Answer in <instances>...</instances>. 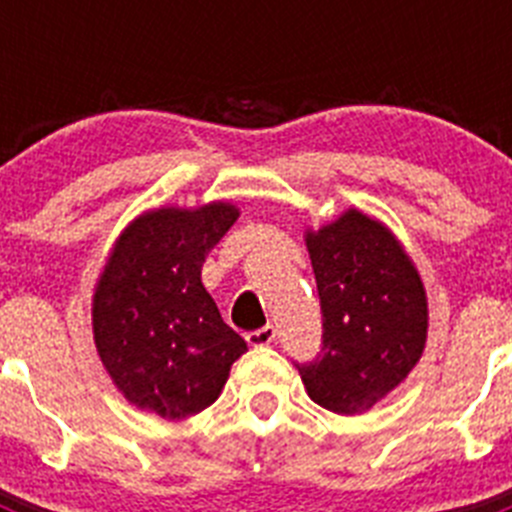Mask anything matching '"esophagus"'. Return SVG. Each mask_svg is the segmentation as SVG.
<instances>
[{
    "mask_svg": "<svg viewBox=\"0 0 512 512\" xmlns=\"http://www.w3.org/2000/svg\"><path fill=\"white\" fill-rule=\"evenodd\" d=\"M246 341L251 346H269V343L277 341V328L274 325H264L259 330H251V333H246Z\"/></svg>",
    "mask_w": 512,
    "mask_h": 512,
    "instance_id": "esophagus-1",
    "label": "esophagus"
}]
</instances>
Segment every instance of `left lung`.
Returning <instances> with one entry per match:
<instances>
[{"mask_svg": "<svg viewBox=\"0 0 512 512\" xmlns=\"http://www.w3.org/2000/svg\"><path fill=\"white\" fill-rule=\"evenodd\" d=\"M323 312V346L295 364L307 395L359 415L418 364L428 330L425 289L395 235L359 210L307 233Z\"/></svg>", "mask_w": 512, "mask_h": 512, "instance_id": "8db88e82", "label": "left lung"}]
</instances>
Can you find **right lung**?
<instances>
[{
    "instance_id": "1",
    "label": "right lung",
    "mask_w": 512,
    "mask_h": 512,
    "mask_svg": "<svg viewBox=\"0 0 512 512\" xmlns=\"http://www.w3.org/2000/svg\"><path fill=\"white\" fill-rule=\"evenodd\" d=\"M238 210L164 207L140 215L115 243L94 292L99 359L138 408L182 420L217 400L243 341L202 287V264Z\"/></svg>"
}]
</instances>
